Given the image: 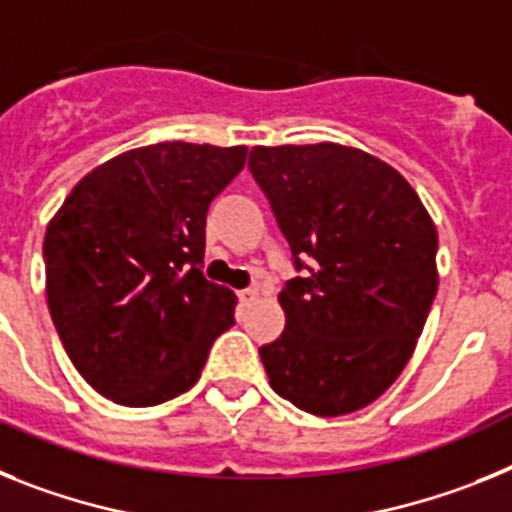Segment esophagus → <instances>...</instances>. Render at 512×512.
Masks as SVG:
<instances>
[{"label": "esophagus", "instance_id": "obj_1", "mask_svg": "<svg viewBox=\"0 0 512 512\" xmlns=\"http://www.w3.org/2000/svg\"><path fill=\"white\" fill-rule=\"evenodd\" d=\"M257 296H260V288L257 286H250V288H244V291H239V301H242L244 306L255 304Z\"/></svg>", "mask_w": 512, "mask_h": 512}]
</instances>
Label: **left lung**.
I'll use <instances>...</instances> for the list:
<instances>
[{"label": "left lung", "instance_id": "obj_1", "mask_svg": "<svg viewBox=\"0 0 512 512\" xmlns=\"http://www.w3.org/2000/svg\"><path fill=\"white\" fill-rule=\"evenodd\" d=\"M250 172L304 273L278 296L286 330L260 348L270 386L317 417L361 410L397 381L433 306V219L394 167L353 146H255Z\"/></svg>", "mask_w": 512, "mask_h": 512}]
</instances>
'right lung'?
Wrapping results in <instances>:
<instances>
[{
  "mask_svg": "<svg viewBox=\"0 0 512 512\" xmlns=\"http://www.w3.org/2000/svg\"><path fill=\"white\" fill-rule=\"evenodd\" d=\"M247 146L164 141L123 151L74 185L46 229L48 311L82 379L154 407L201 379L237 296L206 281V213Z\"/></svg>",
  "mask_w": 512,
  "mask_h": 512,
  "instance_id": "1",
  "label": "right lung"
}]
</instances>
